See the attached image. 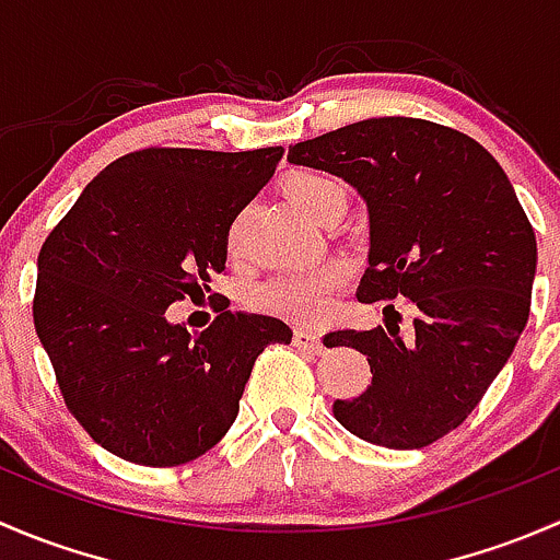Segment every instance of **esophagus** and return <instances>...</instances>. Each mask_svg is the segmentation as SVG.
<instances>
[{"label": "esophagus", "mask_w": 560, "mask_h": 560, "mask_svg": "<svg viewBox=\"0 0 560 560\" xmlns=\"http://www.w3.org/2000/svg\"><path fill=\"white\" fill-rule=\"evenodd\" d=\"M295 347L306 349V352H314V354H322L325 352V343H322V336L314 330H295Z\"/></svg>", "instance_id": "obj_1"}]
</instances>
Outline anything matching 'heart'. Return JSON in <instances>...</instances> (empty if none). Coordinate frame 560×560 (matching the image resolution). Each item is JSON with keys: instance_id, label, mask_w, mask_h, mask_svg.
Returning a JSON list of instances; mask_svg holds the SVG:
<instances>
[{"instance_id": "obj_1", "label": "heart", "mask_w": 560, "mask_h": 560, "mask_svg": "<svg viewBox=\"0 0 560 560\" xmlns=\"http://www.w3.org/2000/svg\"><path fill=\"white\" fill-rule=\"evenodd\" d=\"M284 195L298 211L316 219L322 208L330 202H347V189L336 178L325 173L298 171L284 178ZM241 224L244 219H235L228 230V252H241ZM349 279V265L341 259L314 265V268L284 270V273L270 276L268 281L254 290V306L262 312L287 316L298 322H314L327 314L332 301V292Z\"/></svg>"}]
</instances>
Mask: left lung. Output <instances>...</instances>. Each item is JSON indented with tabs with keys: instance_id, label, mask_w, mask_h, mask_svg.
Instances as JSON below:
<instances>
[{
	"instance_id": "1",
	"label": "left lung",
	"mask_w": 560,
	"mask_h": 560,
	"mask_svg": "<svg viewBox=\"0 0 560 560\" xmlns=\"http://www.w3.org/2000/svg\"><path fill=\"white\" fill-rule=\"evenodd\" d=\"M287 160L338 175L369 208L358 301L382 303L385 319L325 336L363 352L374 374L332 415L363 442L428 447L471 415L528 322L536 238L521 200L477 140L422 118L349 124Z\"/></svg>"
}]
</instances>
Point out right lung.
I'll return each mask as SVG.
<instances>
[{
    "label": "right lung",
    "mask_w": 560,
    "mask_h": 560,
    "mask_svg": "<svg viewBox=\"0 0 560 560\" xmlns=\"http://www.w3.org/2000/svg\"><path fill=\"white\" fill-rule=\"evenodd\" d=\"M284 156L143 149L107 165L45 238L35 327L70 415L138 466L206 455L238 417L257 354L290 343L276 316L228 312L191 336L167 306L206 295L228 230Z\"/></svg>",
    "instance_id": "add662e5"
}]
</instances>
